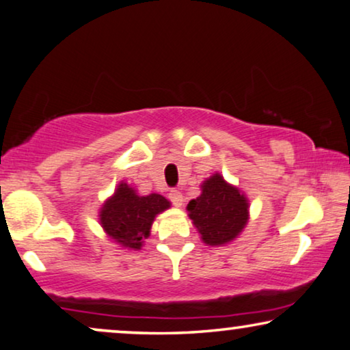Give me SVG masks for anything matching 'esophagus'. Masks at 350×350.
I'll use <instances>...</instances> for the list:
<instances>
[{
    "label": "esophagus",
    "mask_w": 350,
    "mask_h": 350,
    "mask_svg": "<svg viewBox=\"0 0 350 350\" xmlns=\"http://www.w3.org/2000/svg\"><path fill=\"white\" fill-rule=\"evenodd\" d=\"M170 200H171V203L174 204V206H183L184 197H183V193L179 192V190H171Z\"/></svg>",
    "instance_id": "1"
}]
</instances>
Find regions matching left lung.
Instances as JSON below:
<instances>
[{"label": "left lung", "instance_id": "8db88e82", "mask_svg": "<svg viewBox=\"0 0 350 350\" xmlns=\"http://www.w3.org/2000/svg\"><path fill=\"white\" fill-rule=\"evenodd\" d=\"M189 216L206 245L229 243L248 222V200L214 174L202 185V195L187 204Z\"/></svg>", "mask_w": 350, "mask_h": 350}]
</instances>
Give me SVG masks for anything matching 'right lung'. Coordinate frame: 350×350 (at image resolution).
Wrapping results in <instances>:
<instances>
[{
  "label": "right lung",
  "instance_id": "add662e5",
  "mask_svg": "<svg viewBox=\"0 0 350 350\" xmlns=\"http://www.w3.org/2000/svg\"><path fill=\"white\" fill-rule=\"evenodd\" d=\"M170 208V202L158 193L139 197L126 184H120L115 195L100 209L104 230L120 245L139 250L142 240L150 235L153 219Z\"/></svg>",
  "mask_w": 350,
  "mask_h": 350
}]
</instances>
